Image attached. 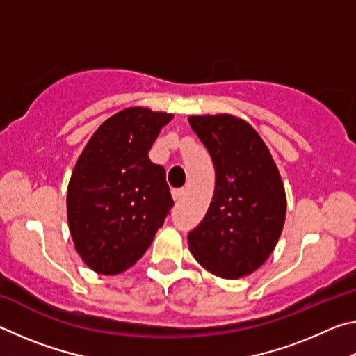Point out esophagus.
Listing matches in <instances>:
<instances>
[{"label": "esophagus", "mask_w": 356, "mask_h": 356, "mask_svg": "<svg viewBox=\"0 0 356 356\" xmlns=\"http://www.w3.org/2000/svg\"><path fill=\"white\" fill-rule=\"evenodd\" d=\"M184 195H185V190H184V188H180V190H172V200L176 201V202L182 201Z\"/></svg>", "instance_id": "obj_1"}]
</instances>
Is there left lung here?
<instances>
[{
    "label": "left lung",
    "instance_id": "left-lung-1",
    "mask_svg": "<svg viewBox=\"0 0 356 356\" xmlns=\"http://www.w3.org/2000/svg\"><path fill=\"white\" fill-rule=\"evenodd\" d=\"M215 166V191L188 232L190 251L220 278H242L272 254L286 220V193L262 138L231 114L190 116Z\"/></svg>",
    "mask_w": 356,
    "mask_h": 356
}]
</instances>
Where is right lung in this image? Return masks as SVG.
<instances>
[{
    "instance_id": "1",
    "label": "right lung",
    "mask_w": 356,
    "mask_h": 356,
    "mask_svg": "<svg viewBox=\"0 0 356 356\" xmlns=\"http://www.w3.org/2000/svg\"><path fill=\"white\" fill-rule=\"evenodd\" d=\"M172 114L127 108L106 119L78 159L67 220L78 254L94 272L118 275L152 243L174 201L165 168L149 150Z\"/></svg>"
}]
</instances>
